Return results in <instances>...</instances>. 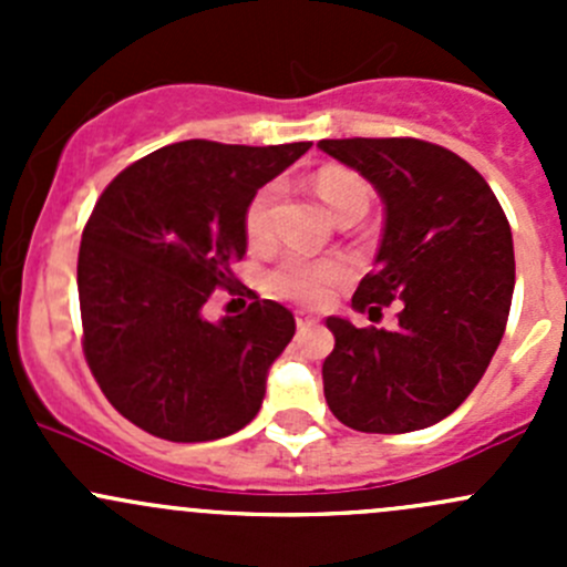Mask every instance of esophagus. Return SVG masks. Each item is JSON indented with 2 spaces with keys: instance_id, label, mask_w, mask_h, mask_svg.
I'll list each match as a JSON object with an SVG mask.
<instances>
[{
  "instance_id": "1",
  "label": "esophagus",
  "mask_w": 567,
  "mask_h": 567,
  "mask_svg": "<svg viewBox=\"0 0 567 567\" xmlns=\"http://www.w3.org/2000/svg\"><path fill=\"white\" fill-rule=\"evenodd\" d=\"M296 326H299V331H307L318 326V318L310 316V312H296Z\"/></svg>"
}]
</instances>
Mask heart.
<instances>
[{"mask_svg": "<svg viewBox=\"0 0 567 567\" xmlns=\"http://www.w3.org/2000/svg\"><path fill=\"white\" fill-rule=\"evenodd\" d=\"M316 192L334 216V221L348 219V216L368 214L370 208V188L351 169L329 167L316 177ZM279 183H266L249 199L247 214H244V230L251 247H262L271 241L274 233V210H277ZM340 260H307V257L290 255L279 266L266 274L268 293L279 299L299 301V305H318L326 299L331 285L342 277Z\"/></svg>", "mask_w": 567, "mask_h": 567, "instance_id": "heart-1", "label": "heart"}]
</instances>
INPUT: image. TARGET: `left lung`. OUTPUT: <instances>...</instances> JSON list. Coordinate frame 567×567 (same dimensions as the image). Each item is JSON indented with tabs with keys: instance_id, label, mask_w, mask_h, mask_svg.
Masks as SVG:
<instances>
[{
	"instance_id": "1",
	"label": "left lung",
	"mask_w": 567,
	"mask_h": 567,
	"mask_svg": "<svg viewBox=\"0 0 567 567\" xmlns=\"http://www.w3.org/2000/svg\"><path fill=\"white\" fill-rule=\"evenodd\" d=\"M384 203L375 271L351 307L381 316L400 299L398 329L326 318L334 351L323 394L342 425L409 433L453 414L499 348L516 288L513 233L499 199L453 151L422 140H320Z\"/></svg>"
}]
</instances>
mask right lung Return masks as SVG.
Here are the masks:
<instances>
[{"instance_id": "obj_1", "label": "right lung", "mask_w": 567, "mask_h": 567, "mask_svg": "<svg viewBox=\"0 0 567 567\" xmlns=\"http://www.w3.org/2000/svg\"><path fill=\"white\" fill-rule=\"evenodd\" d=\"M307 151L310 142H175L104 188L79 249L84 357L136 427L214 442L257 416L268 370L296 334L293 312L257 299L214 323L203 307L236 282L249 199Z\"/></svg>"}]
</instances>
